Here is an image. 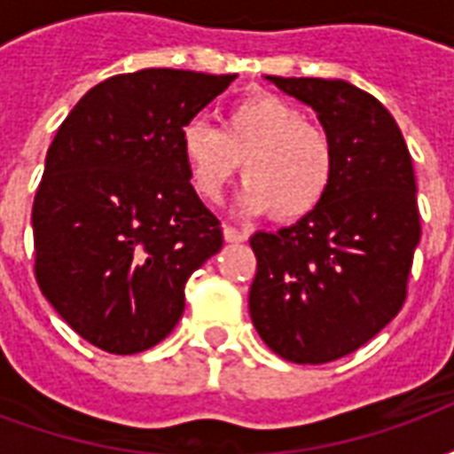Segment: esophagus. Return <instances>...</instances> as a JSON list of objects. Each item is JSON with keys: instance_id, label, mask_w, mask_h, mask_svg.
Returning <instances> with one entry per match:
<instances>
[{"instance_id": "esophagus-1", "label": "esophagus", "mask_w": 454, "mask_h": 454, "mask_svg": "<svg viewBox=\"0 0 454 454\" xmlns=\"http://www.w3.org/2000/svg\"><path fill=\"white\" fill-rule=\"evenodd\" d=\"M223 238H226L228 243H243V240H247V233L246 231H240V228L236 226H223Z\"/></svg>"}]
</instances>
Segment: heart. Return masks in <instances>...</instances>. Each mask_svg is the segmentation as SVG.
Listing matches in <instances>:
<instances>
[{
    "label": "heart",
    "instance_id": "obj_1",
    "mask_svg": "<svg viewBox=\"0 0 454 454\" xmlns=\"http://www.w3.org/2000/svg\"><path fill=\"white\" fill-rule=\"evenodd\" d=\"M179 148L192 184L207 201L223 194L240 162L246 187L236 204L243 214L272 211L279 221H299L324 204L333 184L331 136L272 94L233 104L221 129L192 121L182 129Z\"/></svg>",
    "mask_w": 454,
    "mask_h": 454
}]
</instances>
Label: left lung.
Returning a JSON list of instances; mask_svg holds the SVG:
<instances>
[{
	"mask_svg": "<svg viewBox=\"0 0 454 454\" xmlns=\"http://www.w3.org/2000/svg\"><path fill=\"white\" fill-rule=\"evenodd\" d=\"M331 136L333 184L314 214L250 238V318L270 350L324 364L372 340L406 299L420 240L406 140L384 104L345 80L265 77Z\"/></svg>",
	"mask_w": 454,
	"mask_h": 454,
	"instance_id": "left-lung-1",
	"label": "left lung"
}]
</instances>
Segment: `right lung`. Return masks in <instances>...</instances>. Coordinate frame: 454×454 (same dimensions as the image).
I'll use <instances>...</instances> for the list:
<instances>
[{
    "label": "right lung",
    "instance_id": "1",
    "mask_svg": "<svg viewBox=\"0 0 454 454\" xmlns=\"http://www.w3.org/2000/svg\"><path fill=\"white\" fill-rule=\"evenodd\" d=\"M236 74H114L67 114L34 199L35 279L63 321L114 355L158 345L184 285L223 246L179 136Z\"/></svg>",
    "mask_w": 454,
    "mask_h": 454
}]
</instances>
